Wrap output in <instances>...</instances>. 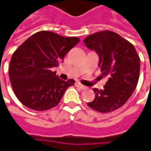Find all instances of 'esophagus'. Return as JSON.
Listing matches in <instances>:
<instances>
[{"instance_id":"34e87169","label":"esophagus","mask_w":151,"mask_h":151,"mask_svg":"<svg viewBox=\"0 0 151 151\" xmlns=\"http://www.w3.org/2000/svg\"><path fill=\"white\" fill-rule=\"evenodd\" d=\"M76 86H77V87H78V88H80L81 89L86 88V87H85V86H83V84H81L80 83H78V82H77V83H76Z\"/></svg>"}]
</instances>
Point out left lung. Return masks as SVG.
I'll use <instances>...</instances> for the list:
<instances>
[{
    "label": "left lung",
    "instance_id": "left-lung-1",
    "mask_svg": "<svg viewBox=\"0 0 151 151\" xmlns=\"http://www.w3.org/2000/svg\"><path fill=\"white\" fill-rule=\"evenodd\" d=\"M83 43L97 53L101 74L108 77L104 88L93 89L95 98L88 106L102 113L118 109L132 96L139 80L140 62L135 47L109 30L90 35Z\"/></svg>",
    "mask_w": 151,
    "mask_h": 151
}]
</instances>
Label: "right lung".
<instances>
[{
	"instance_id": "add662e5",
	"label": "right lung",
	"mask_w": 151,
	"mask_h": 151,
	"mask_svg": "<svg viewBox=\"0 0 151 151\" xmlns=\"http://www.w3.org/2000/svg\"><path fill=\"white\" fill-rule=\"evenodd\" d=\"M77 37H63L50 31H40L28 38L11 57L9 77L19 101L30 109L46 111L59 103L74 80L63 81L53 68L79 42Z\"/></svg>"
}]
</instances>
